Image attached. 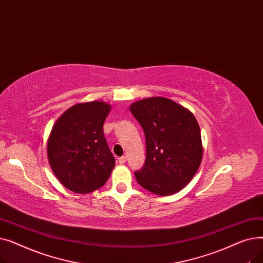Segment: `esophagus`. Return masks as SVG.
I'll list each match as a JSON object with an SVG mask.
<instances>
[{
	"mask_svg": "<svg viewBox=\"0 0 263 263\" xmlns=\"http://www.w3.org/2000/svg\"><path fill=\"white\" fill-rule=\"evenodd\" d=\"M118 162H119V164H123V163H126L127 162V157H120V158H118Z\"/></svg>",
	"mask_w": 263,
	"mask_h": 263,
	"instance_id": "obj_1",
	"label": "esophagus"
}]
</instances>
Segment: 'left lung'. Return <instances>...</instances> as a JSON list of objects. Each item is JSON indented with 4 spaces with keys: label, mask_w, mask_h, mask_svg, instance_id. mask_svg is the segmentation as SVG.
<instances>
[{
    "label": "left lung",
    "mask_w": 263,
    "mask_h": 263,
    "mask_svg": "<svg viewBox=\"0 0 263 263\" xmlns=\"http://www.w3.org/2000/svg\"><path fill=\"white\" fill-rule=\"evenodd\" d=\"M130 110L146 139L145 164L134 173L137 182L157 195L175 194L192 180L201 163V135L195 116L163 97L134 102Z\"/></svg>",
    "instance_id": "8db88e82"
}]
</instances>
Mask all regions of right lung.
Returning a JSON list of instances; mask_svg holds the SVG:
<instances>
[{"label":"right lung","mask_w":263,"mask_h":263,"mask_svg":"<svg viewBox=\"0 0 263 263\" xmlns=\"http://www.w3.org/2000/svg\"><path fill=\"white\" fill-rule=\"evenodd\" d=\"M110 105L92 101L79 103L57 120L48 140L51 170L60 182L85 194L101 187L115 166L103 134Z\"/></svg>","instance_id":"obj_1"}]
</instances>
